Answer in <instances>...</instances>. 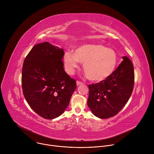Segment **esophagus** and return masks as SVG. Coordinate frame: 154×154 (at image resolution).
Segmentation results:
<instances>
[{
    "label": "esophagus",
    "instance_id": "1",
    "mask_svg": "<svg viewBox=\"0 0 154 154\" xmlns=\"http://www.w3.org/2000/svg\"><path fill=\"white\" fill-rule=\"evenodd\" d=\"M76 84H77V86H79L80 85H82L83 83L82 82H80V81H77L76 82Z\"/></svg>",
    "mask_w": 154,
    "mask_h": 154
}]
</instances>
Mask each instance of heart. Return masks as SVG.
Masks as SVG:
<instances>
[{
	"label": "heart",
	"mask_w": 154,
	"mask_h": 154,
	"mask_svg": "<svg viewBox=\"0 0 154 154\" xmlns=\"http://www.w3.org/2000/svg\"><path fill=\"white\" fill-rule=\"evenodd\" d=\"M80 62L83 63V71L88 79L94 82H101L115 71L118 57L112 49L96 44L79 46L74 53L71 51L64 53V66L68 74L74 72L79 68Z\"/></svg>",
	"instance_id": "1"
}]
</instances>
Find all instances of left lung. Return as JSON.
<instances>
[{
  "instance_id": "8db88e82",
  "label": "left lung",
  "mask_w": 154,
  "mask_h": 154,
  "mask_svg": "<svg viewBox=\"0 0 154 154\" xmlns=\"http://www.w3.org/2000/svg\"><path fill=\"white\" fill-rule=\"evenodd\" d=\"M117 69L105 80L88 85L87 104L92 113L100 119L117 115L125 105L134 86V68L131 60L122 57Z\"/></svg>"
}]
</instances>
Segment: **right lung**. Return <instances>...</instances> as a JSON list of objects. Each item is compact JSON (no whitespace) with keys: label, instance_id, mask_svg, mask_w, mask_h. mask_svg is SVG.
<instances>
[{"label":"right lung","instance_id":"right-lung-1","mask_svg":"<svg viewBox=\"0 0 154 154\" xmlns=\"http://www.w3.org/2000/svg\"><path fill=\"white\" fill-rule=\"evenodd\" d=\"M63 50L48 42L33 46L24 61L22 87L26 100L42 118L61 115L77 88L75 80L65 72Z\"/></svg>","mask_w":154,"mask_h":154}]
</instances>
